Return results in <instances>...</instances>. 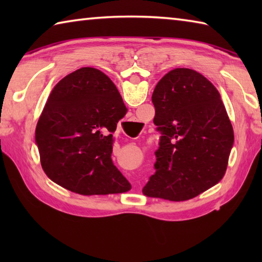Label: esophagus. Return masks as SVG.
<instances>
[{
    "instance_id": "1",
    "label": "esophagus",
    "mask_w": 262,
    "mask_h": 262,
    "mask_svg": "<svg viewBox=\"0 0 262 262\" xmlns=\"http://www.w3.org/2000/svg\"><path fill=\"white\" fill-rule=\"evenodd\" d=\"M139 183H140V181H139Z\"/></svg>"
}]
</instances>
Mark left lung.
<instances>
[{
	"mask_svg": "<svg viewBox=\"0 0 262 262\" xmlns=\"http://www.w3.org/2000/svg\"><path fill=\"white\" fill-rule=\"evenodd\" d=\"M161 133L147 196L185 201L212 187L227 171L233 129L220 92L200 73L168 72L152 94Z\"/></svg>",
	"mask_w": 262,
	"mask_h": 262,
	"instance_id": "8db88e82",
	"label": "left lung"
}]
</instances>
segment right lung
<instances>
[{
  "label": "right lung",
  "instance_id": "obj_1",
  "mask_svg": "<svg viewBox=\"0 0 262 262\" xmlns=\"http://www.w3.org/2000/svg\"><path fill=\"white\" fill-rule=\"evenodd\" d=\"M126 113L117 86L100 70L85 67L62 78L35 128L45 173L83 195L129 190L130 184L111 158L117 123Z\"/></svg>",
  "mask_w": 262,
  "mask_h": 262
}]
</instances>
